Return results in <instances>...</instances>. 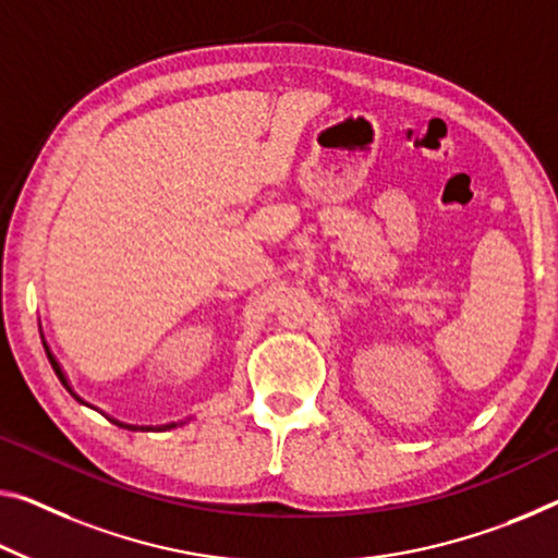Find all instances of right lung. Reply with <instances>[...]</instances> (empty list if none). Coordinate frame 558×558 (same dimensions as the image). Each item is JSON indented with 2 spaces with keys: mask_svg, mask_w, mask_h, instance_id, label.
I'll return each mask as SVG.
<instances>
[{
  "mask_svg": "<svg viewBox=\"0 0 558 558\" xmlns=\"http://www.w3.org/2000/svg\"><path fill=\"white\" fill-rule=\"evenodd\" d=\"M47 356H49V362H51V366H54V374L59 376V381H62V384H64V387H66V391H72V389H70V384H66V379H64L62 368H59V364L54 362V356H51V354H49V351H47Z\"/></svg>",
  "mask_w": 558,
  "mask_h": 558,
  "instance_id": "obj_1",
  "label": "right lung"
}]
</instances>
